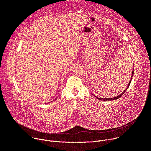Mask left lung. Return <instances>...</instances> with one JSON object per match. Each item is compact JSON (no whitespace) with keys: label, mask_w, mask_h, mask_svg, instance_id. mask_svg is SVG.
<instances>
[{"label":"left lung","mask_w":151,"mask_h":151,"mask_svg":"<svg viewBox=\"0 0 151 151\" xmlns=\"http://www.w3.org/2000/svg\"><path fill=\"white\" fill-rule=\"evenodd\" d=\"M133 73H134V72L133 71V72H132V78H131V79H130V82H129V84H128V85L127 86V88L121 93V94H120L119 96H118L117 97H114V98H105V99H101V98H99V97H96V96H95L97 99H99V100H103V101H107V100H116V99H118L119 98H120L124 93H125V92L127 91V88L129 87V85H130V83H131V82H132V78H133Z\"/></svg>","instance_id":"1"}]
</instances>
